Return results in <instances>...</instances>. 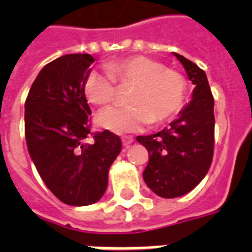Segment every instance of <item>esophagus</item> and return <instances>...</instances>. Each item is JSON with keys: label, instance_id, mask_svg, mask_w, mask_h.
Here are the masks:
<instances>
[{"label": "esophagus", "instance_id": "esophagus-1", "mask_svg": "<svg viewBox=\"0 0 252 252\" xmlns=\"http://www.w3.org/2000/svg\"><path fill=\"white\" fill-rule=\"evenodd\" d=\"M122 142H123V146H126V148H128V146H129L130 144L133 142V138L129 137V136H126V137H123Z\"/></svg>", "mask_w": 252, "mask_h": 252}]
</instances>
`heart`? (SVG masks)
<instances>
[{"label": "heart", "instance_id": "b5f03b06", "mask_svg": "<svg viewBox=\"0 0 252 252\" xmlns=\"http://www.w3.org/2000/svg\"><path fill=\"white\" fill-rule=\"evenodd\" d=\"M132 86L129 106L110 108L96 118L99 126L118 134L137 132L150 122L161 123L175 116L182 108L187 82L176 70L145 56L123 57L108 63L106 69L87 74L84 93L95 106L107 107L115 100L116 85Z\"/></svg>", "mask_w": 252, "mask_h": 252}]
</instances>
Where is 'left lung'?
I'll use <instances>...</instances> for the list:
<instances>
[{
    "label": "left lung",
    "instance_id": "left-lung-1",
    "mask_svg": "<svg viewBox=\"0 0 252 252\" xmlns=\"http://www.w3.org/2000/svg\"><path fill=\"white\" fill-rule=\"evenodd\" d=\"M174 56L195 85L191 102L161 132L136 138L149 153L142 172L146 186L165 199L192 191L207 175L215 149V100L207 74L182 55Z\"/></svg>",
    "mask_w": 252,
    "mask_h": 252
}]
</instances>
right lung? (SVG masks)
I'll list each match as a JSON object with an SVG mask.
<instances>
[{"label": "right lung", "mask_w": 252, "mask_h": 252, "mask_svg": "<svg viewBox=\"0 0 252 252\" xmlns=\"http://www.w3.org/2000/svg\"><path fill=\"white\" fill-rule=\"evenodd\" d=\"M94 57L70 53L49 63L25 103L27 149L49 191L63 203L84 207L106 192L108 170L122 152L110 130L90 132L91 110L84 84ZM93 136V143L86 138Z\"/></svg>", "instance_id": "add662e5"}]
</instances>
